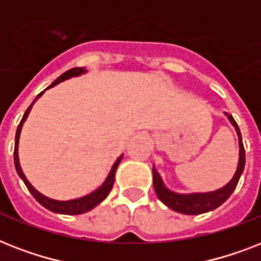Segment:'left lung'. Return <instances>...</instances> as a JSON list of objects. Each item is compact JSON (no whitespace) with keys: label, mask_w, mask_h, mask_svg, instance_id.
<instances>
[{"label":"left lung","mask_w":261,"mask_h":261,"mask_svg":"<svg viewBox=\"0 0 261 261\" xmlns=\"http://www.w3.org/2000/svg\"><path fill=\"white\" fill-rule=\"evenodd\" d=\"M228 116V113H226ZM233 126L236 128V132L239 135V145H240V159L239 166H237V171L233 179L226 185L225 187L212 193H201V194H176L174 191H170L162 182L160 175L158 174V171L155 170V167L152 168L153 172V187H155V193L158 195L160 201L163 202L164 205L168 206L170 209L178 212L182 214H189V216H194V214H202L210 210L217 209L218 206L222 205L226 199H228L232 193L236 189L239 179L241 176L244 171V166H245V149H244L243 139H241V133H240V128L234 118L232 116H228Z\"/></svg>","instance_id":"1"}]
</instances>
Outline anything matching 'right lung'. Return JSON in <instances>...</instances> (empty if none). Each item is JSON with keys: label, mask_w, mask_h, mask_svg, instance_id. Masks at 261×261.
Listing matches in <instances>:
<instances>
[{"label": "right lung", "mask_w": 261, "mask_h": 261, "mask_svg": "<svg viewBox=\"0 0 261 261\" xmlns=\"http://www.w3.org/2000/svg\"><path fill=\"white\" fill-rule=\"evenodd\" d=\"M83 72H86V70L82 67L71 68V70L63 72V74L60 75L55 82H52L47 89L54 87L55 85H58V83L63 82L64 79L72 78V76H78V75L83 74ZM43 93H44V91H41L40 94L35 98V101H36L37 98L40 97ZM35 101L31 103V106H29L28 109H27V112L24 113V116H22L21 121H20V124H18L17 126V132H16V144H14V166H16V171H17L18 176L22 179V182L25 183V186H27V189L29 190V193L32 194L33 198H35V199H36L41 206H44L45 209L51 210V212H54V213L75 216V214H83V213H86V212H90L91 209H94L95 206L99 205V203H101V202L103 201L108 195H109L110 190H112V187H113L114 185V174H116V170H117V167L118 164H120L121 159H122V156H120V158L116 160V163H114V166L112 167V171H110L109 176L106 178L105 183H103L99 189L95 190L94 193L89 194V195H86V197L78 198V199H72V201H55V199L47 198L45 195L40 194L36 189H35V187L32 186V185H31V183L28 182V180H27V178H25L24 172H22L21 167H20V163H18V152H17L18 139H20V132H21L22 124H24V121L27 120V117H28L29 112H31V109H32V105L35 103Z\"/></svg>", "instance_id": "right-lung-1"}]
</instances>
